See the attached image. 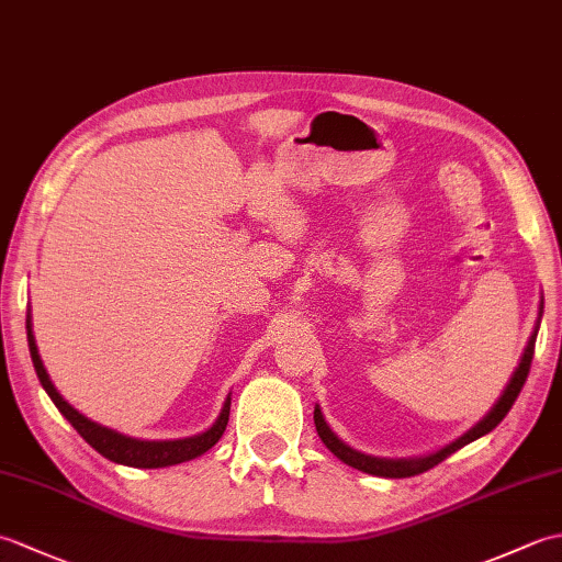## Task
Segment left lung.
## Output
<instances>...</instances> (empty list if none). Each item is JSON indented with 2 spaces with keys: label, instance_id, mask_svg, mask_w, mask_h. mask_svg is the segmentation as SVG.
Here are the masks:
<instances>
[{
  "label": "left lung",
  "instance_id": "1",
  "mask_svg": "<svg viewBox=\"0 0 562 562\" xmlns=\"http://www.w3.org/2000/svg\"><path fill=\"white\" fill-rule=\"evenodd\" d=\"M541 314H543V302H541L539 321H541ZM536 333H539V324H536V330H533V336L529 338L527 350H524V355H521V362H519V367H517V372L512 374L507 389L503 391V396H499V401L495 403V408H493L491 413H487V415L483 417V420H481L479 425H475L473 429H469V432H465L463 437H459L457 441H453V445L445 447V449L437 451V453H429V457H423V459H401V461L364 457V453L350 449L348 445H342V441L330 432V427L326 425L324 415H321V411H318V405L314 408L316 432H318L321 439H324V445H326L333 453H336V457H338L340 461L352 465V469H357V471H364V473H372V475H381V479H411V475H420V473H425V471H429V469H435L437 463H441L447 457H451L453 451H459L461 447L469 445V441L479 439V437H483V435H487V432H493V429H495L499 423H503V417L509 413L512 405H515V401H517V396H519V391H521V386H524V381H527V376H529L531 360H533V348H536Z\"/></svg>",
  "mask_w": 562,
  "mask_h": 562
}]
</instances>
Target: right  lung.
Instances as JSON below:
<instances>
[{
    "instance_id": "1",
    "label": "right lung",
    "mask_w": 562,
    "mask_h": 562,
    "mask_svg": "<svg viewBox=\"0 0 562 562\" xmlns=\"http://www.w3.org/2000/svg\"><path fill=\"white\" fill-rule=\"evenodd\" d=\"M26 333H29V350H31V360L35 367V374H38L43 389L47 391V396L53 398V403L57 405V411L63 413L67 420L71 423V427L89 441V445L97 449L101 457L111 459L115 463L123 465H135V469H164V465H173V463H183L200 457L207 449H212L217 445L220 437L224 435L226 423H229V405L232 398H226L224 408L207 432L188 437V439H173V441H142V439H133L125 435H117L115 429L101 427L97 423H91L89 417H83L79 411L71 408V405L59 396L57 389L53 386L50 376H47L43 360L38 355V348H35V338H33V328H31V316L26 318Z\"/></svg>"
}]
</instances>
